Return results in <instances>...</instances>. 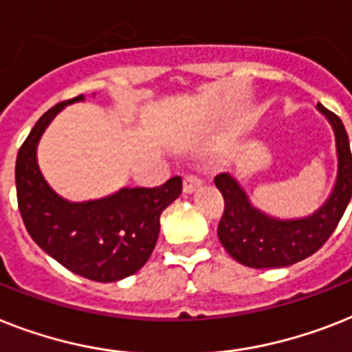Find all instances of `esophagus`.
<instances>
[{
    "instance_id": "esophagus-1",
    "label": "esophagus",
    "mask_w": 352,
    "mask_h": 352,
    "mask_svg": "<svg viewBox=\"0 0 352 352\" xmlns=\"http://www.w3.org/2000/svg\"><path fill=\"white\" fill-rule=\"evenodd\" d=\"M202 186V181L195 175H186L184 177V184H182V190L184 193H193L195 190H199Z\"/></svg>"
}]
</instances>
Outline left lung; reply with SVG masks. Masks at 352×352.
I'll use <instances>...</instances> for the list:
<instances>
[{
    "label": "left lung",
    "instance_id": "left-lung-1",
    "mask_svg": "<svg viewBox=\"0 0 352 352\" xmlns=\"http://www.w3.org/2000/svg\"><path fill=\"white\" fill-rule=\"evenodd\" d=\"M316 110L333 128L336 144V179L324 204L307 217L280 219L251 202L250 195L231 173L215 177L224 195L226 210L219 222V241L236 262L255 267H287L318 251L333 235L352 197V155L344 122L324 104Z\"/></svg>",
    "mask_w": 352,
    "mask_h": 352
}]
</instances>
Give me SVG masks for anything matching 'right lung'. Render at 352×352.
Returning <instances> with one entry per match:
<instances>
[{
    "label": "right lung",
    "mask_w": 352,
    "mask_h": 352,
    "mask_svg": "<svg viewBox=\"0 0 352 352\" xmlns=\"http://www.w3.org/2000/svg\"><path fill=\"white\" fill-rule=\"evenodd\" d=\"M77 96L43 113L16 159V190L23 222L45 253L79 276L117 282L141 270L161 231V213L182 193V179L159 188H121L94 201L72 202L48 184L37 164V146L54 117Z\"/></svg>",
    "instance_id": "add662e5"
}]
</instances>
